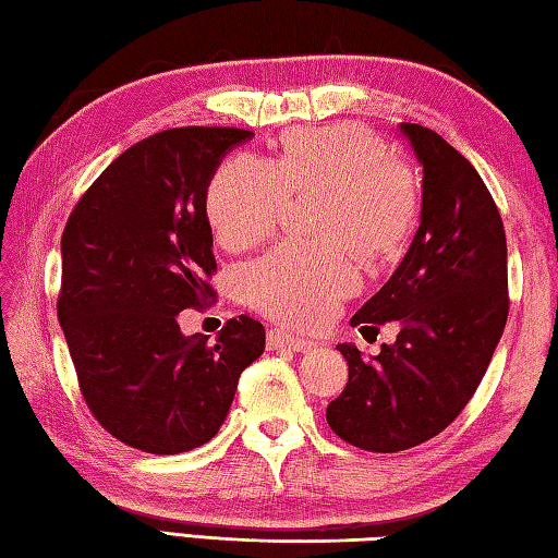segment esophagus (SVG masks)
Masks as SVG:
<instances>
[{
  "mask_svg": "<svg viewBox=\"0 0 558 558\" xmlns=\"http://www.w3.org/2000/svg\"><path fill=\"white\" fill-rule=\"evenodd\" d=\"M267 344H269V350H281V347H289V350H293V352H313L315 350L313 340L299 338V335L279 330V328L267 332Z\"/></svg>",
  "mask_w": 558,
  "mask_h": 558,
  "instance_id": "obj_1",
  "label": "esophagus"
}]
</instances>
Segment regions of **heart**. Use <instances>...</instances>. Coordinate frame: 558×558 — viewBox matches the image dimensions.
Returning <instances> with one entry per match:
<instances>
[{
    "label": "heart",
    "mask_w": 558,
    "mask_h": 558,
    "mask_svg": "<svg viewBox=\"0 0 558 558\" xmlns=\"http://www.w3.org/2000/svg\"><path fill=\"white\" fill-rule=\"evenodd\" d=\"M315 194L320 240H283L243 271L247 301L269 318L315 325L360 289V262L391 252L415 216L413 177L356 125L293 131L275 160L235 155L206 189V216L220 243L247 247L279 226L287 198Z\"/></svg>",
    "instance_id": "heart-1"
}]
</instances>
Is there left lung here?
<instances>
[{"label":"left lung","mask_w":558,"mask_h":558,"mask_svg":"<svg viewBox=\"0 0 558 558\" xmlns=\"http://www.w3.org/2000/svg\"><path fill=\"white\" fill-rule=\"evenodd\" d=\"M401 133L423 167L420 226L391 279L350 320L362 330L398 320L401 332L372 360L338 344L350 381L325 413L344 442L381 454L454 423L488 369L510 306L506 228L474 165L425 125L401 123Z\"/></svg>","instance_id":"left-lung-1"}]
</instances>
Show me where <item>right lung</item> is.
I'll use <instances>...</instances> for the list:
<instances>
[{
  "label": "right lung",
  "instance_id": "right-lung-1",
  "mask_svg": "<svg viewBox=\"0 0 558 558\" xmlns=\"http://www.w3.org/2000/svg\"><path fill=\"white\" fill-rule=\"evenodd\" d=\"M250 135L186 125L131 145L62 230L58 320L82 396L109 435L148 454L206 445L265 352V325L250 315L230 318L216 342L177 323L214 299L206 189Z\"/></svg>",
  "mask_w": 558,
  "mask_h": 558
}]
</instances>
